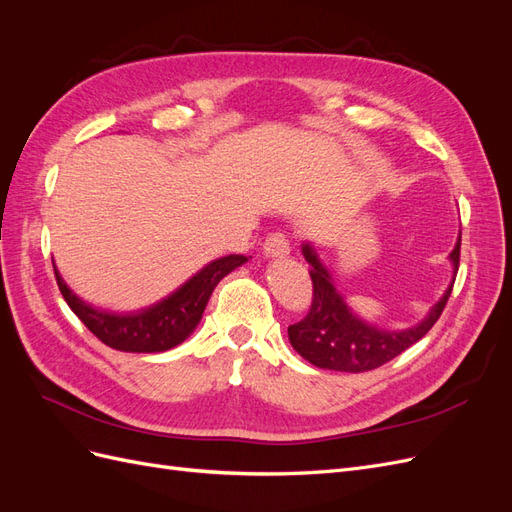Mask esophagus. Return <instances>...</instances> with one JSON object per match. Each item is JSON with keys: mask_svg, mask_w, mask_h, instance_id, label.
Instances as JSON below:
<instances>
[{"mask_svg": "<svg viewBox=\"0 0 512 512\" xmlns=\"http://www.w3.org/2000/svg\"><path fill=\"white\" fill-rule=\"evenodd\" d=\"M262 252H265L267 258H273V260L286 258L290 254V241H288L286 235H282V232H273V235H269L265 239Z\"/></svg>", "mask_w": 512, "mask_h": 512, "instance_id": "esophagus-1", "label": "esophagus"}]
</instances>
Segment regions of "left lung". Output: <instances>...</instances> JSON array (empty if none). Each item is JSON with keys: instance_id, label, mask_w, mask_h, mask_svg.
<instances>
[{"instance_id": "left-lung-1", "label": "left lung", "mask_w": 512, "mask_h": 512, "mask_svg": "<svg viewBox=\"0 0 512 512\" xmlns=\"http://www.w3.org/2000/svg\"><path fill=\"white\" fill-rule=\"evenodd\" d=\"M459 247L461 237L448 260L453 265V280L444 290L440 301L431 305L427 316L408 329L386 331L363 320L354 309L346 303L344 294L337 290L331 271L322 265L316 247L305 241L301 252L309 262V275L314 282V299L309 314L288 327V339L292 348L297 350L305 361L320 369L331 371H348V374H359V371L376 369L384 363L393 361L404 350H408L418 339L425 337L427 331L436 324L442 309L451 297L455 275L459 269Z\"/></svg>"}]
</instances>
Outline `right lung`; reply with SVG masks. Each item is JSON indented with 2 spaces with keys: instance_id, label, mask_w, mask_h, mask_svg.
Segmentation results:
<instances>
[{
  "instance_id": "1",
  "label": "right lung",
  "mask_w": 512,
  "mask_h": 512,
  "mask_svg": "<svg viewBox=\"0 0 512 512\" xmlns=\"http://www.w3.org/2000/svg\"><path fill=\"white\" fill-rule=\"evenodd\" d=\"M245 262L247 258L239 254L215 258L168 297L138 312H108L94 307L72 292L59 275L55 262L53 267L66 303L100 342L121 352H164L179 346L194 333L215 286Z\"/></svg>"
}]
</instances>
